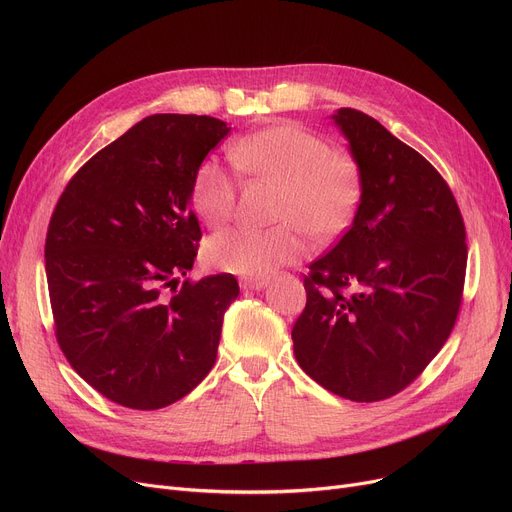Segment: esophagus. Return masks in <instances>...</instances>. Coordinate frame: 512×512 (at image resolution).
Listing matches in <instances>:
<instances>
[{"label":"esophagus","mask_w":512,"mask_h":512,"mask_svg":"<svg viewBox=\"0 0 512 512\" xmlns=\"http://www.w3.org/2000/svg\"><path fill=\"white\" fill-rule=\"evenodd\" d=\"M265 286H267V282L261 278H240L242 290H263Z\"/></svg>","instance_id":"1"}]
</instances>
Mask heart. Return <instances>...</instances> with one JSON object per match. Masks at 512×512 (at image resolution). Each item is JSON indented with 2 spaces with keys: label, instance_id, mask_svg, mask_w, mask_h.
<instances>
[{
  "label": "heart",
  "instance_id": "1",
  "mask_svg": "<svg viewBox=\"0 0 512 512\" xmlns=\"http://www.w3.org/2000/svg\"><path fill=\"white\" fill-rule=\"evenodd\" d=\"M236 166L280 186L274 228H232L205 247L209 265L242 278H263L307 253L309 230L317 238L340 234L359 207L363 172L348 153L301 124L263 128L234 145ZM191 205L209 228H222L236 211V184L213 159L203 161L191 186Z\"/></svg>",
  "mask_w": 512,
  "mask_h": 512
}]
</instances>
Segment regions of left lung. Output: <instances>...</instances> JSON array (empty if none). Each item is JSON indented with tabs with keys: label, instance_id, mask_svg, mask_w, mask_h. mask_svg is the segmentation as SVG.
Returning a JSON list of instances; mask_svg holds the SVG:
<instances>
[{
	"label": "left lung",
	"instance_id": "obj_1",
	"mask_svg": "<svg viewBox=\"0 0 512 512\" xmlns=\"http://www.w3.org/2000/svg\"><path fill=\"white\" fill-rule=\"evenodd\" d=\"M332 120L359 161L363 195L353 226L309 265L294 357L326 390L375 402L405 390L448 340L463 299L465 224L413 147L351 107Z\"/></svg>",
	"mask_w": 512,
	"mask_h": 512
}]
</instances>
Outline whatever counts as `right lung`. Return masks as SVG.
<instances>
[{
	"instance_id": "add662e5",
	"label": "right lung",
	"mask_w": 512,
	"mask_h": 512,
	"mask_svg": "<svg viewBox=\"0 0 512 512\" xmlns=\"http://www.w3.org/2000/svg\"><path fill=\"white\" fill-rule=\"evenodd\" d=\"M228 132L209 116H147L95 153L53 209L45 272L58 344L80 378L122 407L172 405L218 357L236 278L178 284L201 240L193 178Z\"/></svg>"
}]
</instances>
